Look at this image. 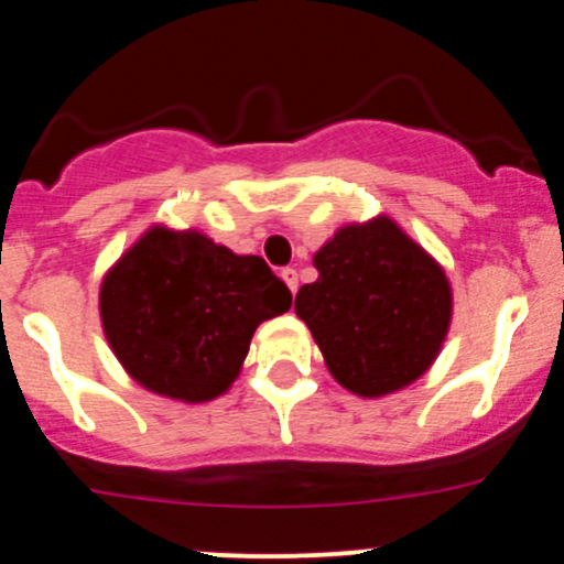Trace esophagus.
Returning a JSON list of instances; mask_svg holds the SVG:
<instances>
[{
	"label": "esophagus",
	"mask_w": 564,
	"mask_h": 564,
	"mask_svg": "<svg viewBox=\"0 0 564 564\" xmlns=\"http://www.w3.org/2000/svg\"><path fill=\"white\" fill-rule=\"evenodd\" d=\"M281 278L286 281L291 294H296V289H300V273H296L294 268H286V270H281Z\"/></svg>",
	"instance_id": "1"
}]
</instances>
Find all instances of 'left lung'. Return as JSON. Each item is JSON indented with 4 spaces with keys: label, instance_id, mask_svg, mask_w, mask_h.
<instances>
[{
    "label": "left lung",
    "instance_id": "8db88e82",
    "mask_svg": "<svg viewBox=\"0 0 564 564\" xmlns=\"http://www.w3.org/2000/svg\"><path fill=\"white\" fill-rule=\"evenodd\" d=\"M313 264L318 281L300 289L294 310L345 390L381 398L435 364L451 328V283L394 219L345 225Z\"/></svg>",
    "mask_w": 564,
    "mask_h": 564
}]
</instances>
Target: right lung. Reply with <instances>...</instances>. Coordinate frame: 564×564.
Here are the masks:
<instances>
[{"label":"right lung","mask_w":564,"mask_h":564,"mask_svg":"<svg viewBox=\"0 0 564 564\" xmlns=\"http://www.w3.org/2000/svg\"><path fill=\"white\" fill-rule=\"evenodd\" d=\"M289 307L291 291L262 257L164 225L142 232L100 286L119 364L140 387L183 403L228 392L257 326Z\"/></svg>","instance_id":"obj_1"}]
</instances>
